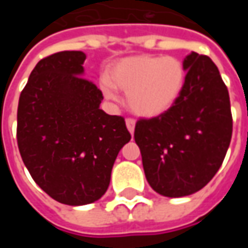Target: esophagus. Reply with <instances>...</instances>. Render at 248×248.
Listing matches in <instances>:
<instances>
[{"instance_id": "obj_1", "label": "esophagus", "mask_w": 248, "mask_h": 248, "mask_svg": "<svg viewBox=\"0 0 248 248\" xmlns=\"http://www.w3.org/2000/svg\"><path fill=\"white\" fill-rule=\"evenodd\" d=\"M126 126H127V130H129L131 134H134L135 129V119L134 118H126Z\"/></svg>"}]
</instances>
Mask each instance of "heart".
<instances>
[{
  "instance_id": "heart-1",
  "label": "heart",
  "mask_w": 248,
  "mask_h": 248,
  "mask_svg": "<svg viewBox=\"0 0 248 248\" xmlns=\"http://www.w3.org/2000/svg\"><path fill=\"white\" fill-rule=\"evenodd\" d=\"M186 71L175 57L133 56L111 67L108 81L102 79L105 97L117 101V87L127 93L131 111L140 117L161 115L175 103L182 93Z\"/></svg>"
}]
</instances>
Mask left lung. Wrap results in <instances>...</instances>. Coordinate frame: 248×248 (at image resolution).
<instances>
[{"label":"left lung","mask_w":248,"mask_h":248,"mask_svg":"<svg viewBox=\"0 0 248 248\" xmlns=\"http://www.w3.org/2000/svg\"><path fill=\"white\" fill-rule=\"evenodd\" d=\"M182 93L167 111L135 124L147 182L161 195L199 191L223 163L232 135L230 95L217 65L191 53Z\"/></svg>","instance_id":"8db88e82"}]
</instances>
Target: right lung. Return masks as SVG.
<instances>
[{
	"instance_id": "add662e5",
	"label": "right lung",
	"mask_w": 248,
	"mask_h": 248,
	"mask_svg": "<svg viewBox=\"0 0 248 248\" xmlns=\"http://www.w3.org/2000/svg\"><path fill=\"white\" fill-rule=\"evenodd\" d=\"M82 51L42 58L21 92L17 143L34 182L57 202L81 206L106 192L115 158L130 140L121 115L99 108L102 92L82 77Z\"/></svg>"
}]
</instances>
